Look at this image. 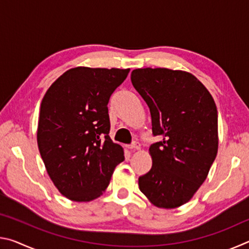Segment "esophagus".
Returning a JSON list of instances; mask_svg holds the SVG:
<instances>
[{"label": "esophagus", "instance_id": "1", "mask_svg": "<svg viewBox=\"0 0 249 249\" xmlns=\"http://www.w3.org/2000/svg\"><path fill=\"white\" fill-rule=\"evenodd\" d=\"M128 149H130V150H138V149H141V144H140V142H134L132 145L128 146Z\"/></svg>", "mask_w": 249, "mask_h": 249}]
</instances>
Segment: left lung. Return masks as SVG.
Listing matches in <instances>:
<instances>
[{
	"instance_id": "left-lung-1",
	"label": "left lung",
	"mask_w": 249,
	"mask_h": 249,
	"mask_svg": "<svg viewBox=\"0 0 249 249\" xmlns=\"http://www.w3.org/2000/svg\"><path fill=\"white\" fill-rule=\"evenodd\" d=\"M135 89L150 111L154 136L151 169L138 185L157 208L183 205L199 190L217 154V109L195 75L167 68L135 69Z\"/></svg>"
}]
</instances>
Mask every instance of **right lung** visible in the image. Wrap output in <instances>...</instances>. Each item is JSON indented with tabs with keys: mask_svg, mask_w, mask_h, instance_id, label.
Returning <instances> with one entry per match:
<instances>
[{
	"mask_svg": "<svg viewBox=\"0 0 249 249\" xmlns=\"http://www.w3.org/2000/svg\"><path fill=\"white\" fill-rule=\"evenodd\" d=\"M128 72L77 67L60 75L41 101L39 153L53 184L71 201L99 197L124 160L122 146L108 136L107 103Z\"/></svg>",
	"mask_w": 249,
	"mask_h": 249,
	"instance_id": "1",
	"label": "right lung"
}]
</instances>
